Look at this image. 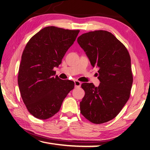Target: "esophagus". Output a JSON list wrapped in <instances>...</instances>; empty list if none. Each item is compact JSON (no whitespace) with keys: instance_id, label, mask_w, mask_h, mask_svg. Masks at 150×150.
Here are the masks:
<instances>
[{"instance_id":"34e87169","label":"esophagus","mask_w":150,"mask_h":150,"mask_svg":"<svg viewBox=\"0 0 150 150\" xmlns=\"http://www.w3.org/2000/svg\"><path fill=\"white\" fill-rule=\"evenodd\" d=\"M81 85V82L79 81H75V87H80Z\"/></svg>"}]
</instances>
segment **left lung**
Here are the masks:
<instances>
[{
	"instance_id": "1",
	"label": "left lung",
	"mask_w": 150,
	"mask_h": 150,
	"mask_svg": "<svg viewBox=\"0 0 150 150\" xmlns=\"http://www.w3.org/2000/svg\"><path fill=\"white\" fill-rule=\"evenodd\" d=\"M77 42L93 67L99 68L100 85L85 83L81 113L94 124L106 122L117 116L128 100L133 83L128 51L110 32L95 30L83 34Z\"/></svg>"
}]
</instances>
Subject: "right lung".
Listing matches in <instances>:
<instances>
[{"instance_id": "right-lung-1", "label": "right lung", "mask_w": 150, "mask_h": 150, "mask_svg": "<svg viewBox=\"0 0 150 150\" xmlns=\"http://www.w3.org/2000/svg\"><path fill=\"white\" fill-rule=\"evenodd\" d=\"M79 30L45 27L32 36L22 55L18 83L23 102L34 117L46 120L58 112L73 88L72 81L55 76L68 49Z\"/></svg>"}]
</instances>
